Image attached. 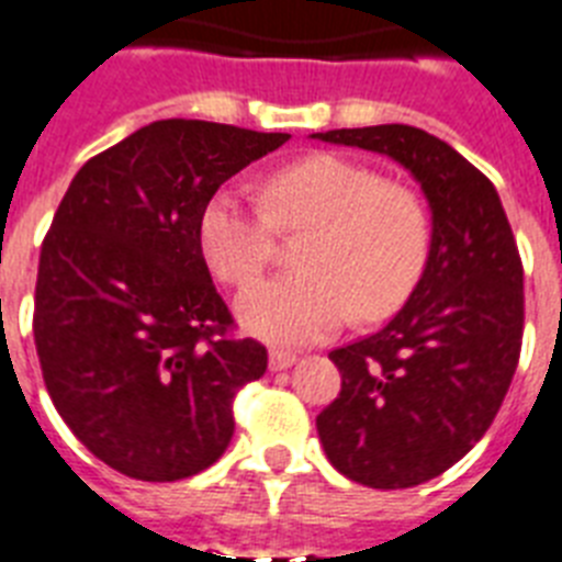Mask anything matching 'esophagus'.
Masks as SVG:
<instances>
[{"mask_svg":"<svg viewBox=\"0 0 562 562\" xmlns=\"http://www.w3.org/2000/svg\"><path fill=\"white\" fill-rule=\"evenodd\" d=\"M295 364V353L290 350H270V370H286Z\"/></svg>","mask_w":562,"mask_h":562,"instance_id":"34e87169","label":"esophagus"}]
</instances>
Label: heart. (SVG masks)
I'll return each mask as SVG.
<instances>
[{
	"label": "heart",
	"instance_id": "obj_1",
	"mask_svg": "<svg viewBox=\"0 0 562 562\" xmlns=\"http://www.w3.org/2000/svg\"><path fill=\"white\" fill-rule=\"evenodd\" d=\"M304 229V272L270 278L238 301L240 324L276 345L318 341L353 310L364 322L391 315L428 263L430 224L419 198L330 151L272 171L261 203L232 189L212 194L198 221V240L224 284L249 286L270 267L278 232Z\"/></svg>",
	"mask_w": 562,
	"mask_h": 562
}]
</instances>
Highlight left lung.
<instances>
[{
    "mask_svg": "<svg viewBox=\"0 0 562 562\" xmlns=\"http://www.w3.org/2000/svg\"><path fill=\"white\" fill-rule=\"evenodd\" d=\"M405 166L430 203L419 284L382 330L336 347L341 393L315 428L368 488H411L459 462L491 428L522 347V261L499 194L476 166L414 125L313 134Z\"/></svg>",
    "mask_w": 562,
    "mask_h": 562,
    "instance_id": "1",
    "label": "left lung"
}]
</instances>
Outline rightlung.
Wrapping results in <instances>:
<instances>
[{"mask_svg":"<svg viewBox=\"0 0 562 562\" xmlns=\"http://www.w3.org/2000/svg\"><path fill=\"white\" fill-rule=\"evenodd\" d=\"M290 134L157 120L74 175L42 240L34 341L71 434L143 482L201 474L232 434V402L267 370L235 336L198 240L221 183Z\"/></svg>","mask_w":562,"mask_h":562,"instance_id":"right-lung-1","label":"right lung"}]
</instances>
